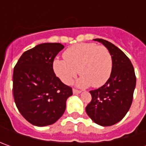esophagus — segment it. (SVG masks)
Returning a JSON list of instances; mask_svg holds the SVG:
<instances>
[{
  "mask_svg": "<svg viewBox=\"0 0 146 146\" xmlns=\"http://www.w3.org/2000/svg\"><path fill=\"white\" fill-rule=\"evenodd\" d=\"M72 91H73V93H74V94H78V93H81L80 90H78V89H76V88H73Z\"/></svg>",
  "mask_w": 146,
  "mask_h": 146,
  "instance_id": "1",
  "label": "esophagus"
}]
</instances>
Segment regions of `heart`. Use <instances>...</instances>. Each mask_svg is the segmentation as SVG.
Returning <instances> with one entry per match:
<instances>
[{
    "label": "heart",
    "mask_w": 146,
    "mask_h": 146,
    "mask_svg": "<svg viewBox=\"0 0 146 146\" xmlns=\"http://www.w3.org/2000/svg\"><path fill=\"white\" fill-rule=\"evenodd\" d=\"M63 58L53 62L55 74L65 84H70L79 73L77 82L80 87L98 88L105 84L110 77L113 59L109 49L94 43H80L63 53Z\"/></svg>",
    "instance_id": "1"
}]
</instances>
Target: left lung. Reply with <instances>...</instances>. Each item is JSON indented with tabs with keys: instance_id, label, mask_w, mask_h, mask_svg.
Returning a JSON list of instances; mask_svg holds the SVG:
<instances>
[{
	"instance_id": "left-lung-1",
	"label": "left lung",
	"mask_w": 146,
	"mask_h": 146,
	"mask_svg": "<svg viewBox=\"0 0 146 146\" xmlns=\"http://www.w3.org/2000/svg\"><path fill=\"white\" fill-rule=\"evenodd\" d=\"M109 49L113 59L110 77L103 86L92 90V100L86 106L91 119L101 126H111L130 109L136 87V75L130 59L115 44L103 39H94Z\"/></svg>"
}]
</instances>
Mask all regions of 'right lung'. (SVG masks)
<instances>
[{
  "label": "right lung",
  "instance_id": "1",
  "mask_svg": "<svg viewBox=\"0 0 146 146\" xmlns=\"http://www.w3.org/2000/svg\"><path fill=\"white\" fill-rule=\"evenodd\" d=\"M64 48L60 43H44L23 53L14 68L13 95L16 106L30 123L53 124L62 117L72 88L57 77L53 62Z\"/></svg>",
  "mask_w": 146,
  "mask_h": 146
}]
</instances>
